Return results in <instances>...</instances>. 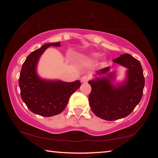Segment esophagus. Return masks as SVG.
<instances>
[{
    "mask_svg": "<svg viewBox=\"0 0 158 158\" xmlns=\"http://www.w3.org/2000/svg\"><path fill=\"white\" fill-rule=\"evenodd\" d=\"M90 77L88 75H83V77H81V81L82 83H87V82L89 81Z\"/></svg>",
    "mask_w": 158,
    "mask_h": 158,
    "instance_id": "obj_1",
    "label": "esophagus"
}]
</instances>
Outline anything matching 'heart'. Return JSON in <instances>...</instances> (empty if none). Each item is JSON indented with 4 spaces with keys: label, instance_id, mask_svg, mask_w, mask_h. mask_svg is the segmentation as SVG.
I'll return each mask as SVG.
<instances>
[{
    "label": "heart",
    "instance_id": "b5f03b06",
    "mask_svg": "<svg viewBox=\"0 0 158 158\" xmlns=\"http://www.w3.org/2000/svg\"><path fill=\"white\" fill-rule=\"evenodd\" d=\"M97 55H97V54H94V56H95V57H96Z\"/></svg>",
    "mask_w": 158,
    "mask_h": 158
}]
</instances>
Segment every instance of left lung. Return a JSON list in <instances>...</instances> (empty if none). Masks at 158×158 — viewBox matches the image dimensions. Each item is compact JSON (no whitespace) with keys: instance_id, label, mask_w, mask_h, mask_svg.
Masks as SVG:
<instances>
[{"instance_id":"left-lung-1","label":"left lung","mask_w":158,"mask_h":158,"mask_svg":"<svg viewBox=\"0 0 158 158\" xmlns=\"http://www.w3.org/2000/svg\"><path fill=\"white\" fill-rule=\"evenodd\" d=\"M113 61L128 69L125 83L115 87L106 77L88 82L91 86L88 101L92 111L107 121L120 119L129 115L141 101L144 86L143 70L139 60L129 54H124ZM109 69L106 67L96 73L103 75ZM108 77L112 78L113 75L111 73Z\"/></svg>"}]
</instances>
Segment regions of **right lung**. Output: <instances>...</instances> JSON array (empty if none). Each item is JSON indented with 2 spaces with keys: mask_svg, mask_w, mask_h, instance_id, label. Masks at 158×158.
I'll return each mask as SVG.
<instances>
[{
  "mask_svg": "<svg viewBox=\"0 0 158 158\" xmlns=\"http://www.w3.org/2000/svg\"><path fill=\"white\" fill-rule=\"evenodd\" d=\"M50 46L60 47V42L48 43L32 52L23 62L19 85L21 97L34 114L44 117L57 115L68 104L73 93L81 85V82L46 81L36 73V67L41 55Z\"/></svg>",
  "mask_w": 158,
  "mask_h": 158,
  "instance_id": "obj_1",
  "label": "right lung"
}]
</instances>
